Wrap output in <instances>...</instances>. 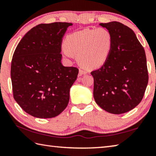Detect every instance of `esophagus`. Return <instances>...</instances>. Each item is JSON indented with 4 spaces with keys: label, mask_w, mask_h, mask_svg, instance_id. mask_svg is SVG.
I'll return each mask as SVG.
<instances>
[{
    "label": "esophagus",
    "mask_w": 156,
    "mask_h": 156,
    "mask_svg": "<svg viewBox=\"0 0 156 156\" xmlns=\"http://www.w3.org/2000/svg\"><path fill=\"white\" fill-rule=\"evenodd\" d=\"M86 73H87L86 71L83 70V69H80V70H79V74H78V76H82V75L86 74Z\"/></svg>",
    "instance_id": "1"
}]
</instances>
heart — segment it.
<instances>
[{"label":"heart","instance_id":"obj_1","mask_svg":"<svg viewBox=\"0 0 156 156\" xmlns=\"http://www.w3.org/2000/svg\"><path fill=\"white\" fill-rule=\"evenodd\" d=\"M62 54L68 59L73 55L82 67L96 69L107 62L113 47V37L103 27L84 29L69 34L65 38Z\"/></svg>","mask_w":156,"mask_h":156}]
</instances>
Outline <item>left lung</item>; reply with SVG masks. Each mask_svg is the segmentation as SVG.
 I'll list each match as a JSON object with an SVG mask.
<instances>
[{
  "label": "left lung",
  "instance_id": "8db88e82",
  "mask_svg": "<svg viewBox=\"0 0 156 156\" xmlns=\"http://www.w3.org/2000/svg\"><path fill=\"white\" fill-rule=\"evenodd\" d=\"M113 37L107 62L93 71L94 98L99 106L113 114H121L141 102L149 76L146 54L134 31L116 21L100 23Z\"/></svg>",
  "mask_w": 156,
  "mask_h": 156
}]
</instances>
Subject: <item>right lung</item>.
I'll return each instance as SVG.
<instances>
[{
    "instance_id": "1",
    "label": "right lung",
    "mask_w": 156,
    "mask_h": 156,
    "mask_svg": "<svg viewBox=\"0 0 156 156\" xmlns=\"http://www.w3.org/2000/svg\"><path fill=\"white\" fill-rule=\"evenodd\" d=\"M71 23L40 24L23 37L11 65L14 98L28 114L58 115L67 107L78 69L61 63L62 38Z\"/></svg>"
}]
</instances>
